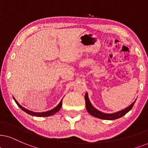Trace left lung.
I'll return each instance as SVG.
<instances>
[{
  "label": "left lung",
  "mask_w": 148,
  "mask_h": 148,
  "mask_svg": "<svg viewBox=\"0 0 148 148\" xmlns=\"http://www.w3.org/2000/svg\"><path fill=\"white\" fill-rule=\"evenodd\" d=\"M85 104H86V108H87V111L89 112V113L91 114V115L94 116V117H98L99 119H106V120H113V119H116L120 118V117H123L124 115L130 111L132 109V107H133L134 102L135 101L130 104L128 107H127L124 110H121L120 111L117 112V113H112V114H107V113H104L102 112L99 111L98 110H97L96 108H95L92 106V104H91L90 101L89 100V98H88V94L87 93H86L85 96Z\"/></svg>",
  "instance_id": "left-lung-1"
}]
</instances>
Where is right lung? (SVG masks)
Masks as SVG:
<instances>
[{"instance_id":"obj_1","label":"right lung","mask_w":148,"mask_h":148,"mask_svg":"<svg viewBox=\"0 0 148 148\" xmlns=\"http://www.w3.org/2000/svg\"><path fill=\"white\" fill-rule=\"evenodd\" d=\"M14 99L15 102H16V104H18V106H19V107L21 108L22 111H24V112H26V113L29 114V115H33V116H36V117H48V116H51V115H55L56 113H57L58 111L60 110V108H61V106H62V100H61L60 103H59L58 105L56 106L55 108H54L53 109L50 110V111H46V112H42V113H35V112H33V111H29V110L26 109L25 108L22 107L21 105H20L19 103H18V102L16 100V99Z\"/></svg>"}]
</instances>
